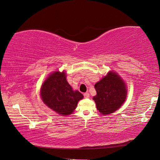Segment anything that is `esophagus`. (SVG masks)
Instances as JSON below:
<instances>
[{
	"label": "esophagus",
	"instance_id": "1",
	"mask_svg": "<svg viewBox=\"0 0 160 160\" xmlns=\"http://www.w3.org/2000/svg\"><path fill=\"white\" fill-rule=\"evenodd\" d=\"M84 98H89V93H84Z\"/></svg>",
	"mask_w": 160,
	"mask_h": 160
}]
</instances>
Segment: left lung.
I'll list each match as a JSON object with an SVG mask.
<instances>
[{"mask_svg":"<svg viewBox=\"0 0 160 160\" xmlns=\"http://www.w3.org/2000/svg\"><path fill=\"white\" fill-rule=\"evenodd\" d=\"M94 87L97 95L93 100L97 109L102 115L114 113L123 104L127 96L126 84L115 71H108Z\"/></svg>","mask_w":160,"mask_h":160,"instance_id":"8db88e82","label":"left lung"}]
</instances>
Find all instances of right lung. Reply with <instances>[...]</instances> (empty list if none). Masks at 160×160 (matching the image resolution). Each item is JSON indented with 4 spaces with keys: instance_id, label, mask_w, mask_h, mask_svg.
Here are the masks:
<instances>
[{
    "instance_id": "add662e5",
    "label": "right lung",
    "mask_w": 160,
    "mask_h": 160,
    "mask_svg": "<svg viewBox=\"0 0 160 160\" xmlns=\"http://www.w3.org/2000/svg\"><path fill=\"white\" fill-rule=\"evenodd\" d=\"M64 71H54L45 80L40 89L42 102L51 109L61 115L71 114L83 95L73 91L68 83Z\"/></svg>"
}]
</instances>
